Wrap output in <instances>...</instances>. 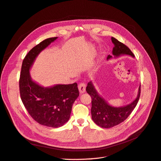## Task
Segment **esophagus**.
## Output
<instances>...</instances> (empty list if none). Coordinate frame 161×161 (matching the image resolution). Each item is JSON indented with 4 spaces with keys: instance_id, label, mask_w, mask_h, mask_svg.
Segmentation results:
<instances>
[{
    "instance_id": "1",
    "label": "esophagus",
    "mask_w": 161,
    "mask_h": 161,
    "mask_svg": "<svg viewBox=\"0 0 161 161\" xmlns=\"http://www.w3.org/2000/svg\"><path fill=\"white\" fill-rule=\"evenodd\" d=\"M78 89L80 94H83L85 92V89H86V85H85V83H81L78 85Z\"/></svg>"
}]
</instances>
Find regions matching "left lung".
<instances>
[{
    "label": "left lung",
    "mask_w": 161,
    "mask_h": 161,
    "mask_svg": "<svg viewBox=\"0 0 161 161\" xmlns=\"http://www.w3.org/2000/svg\"><path fill=\"white\" fill-rule=\"evenodd\" d=\"M111 41L114 45L112 52L114 57L109 55L107 60L108 61L113 58H116L122 55L135 58L133 52L124 44L114 37H111ZM86 91L92 98L91 116L93 122L101 127L110 128L124 122L135 109L140 98L141 85L138 87L136 98L130 103L120 107L110 105L99 94L92 81L87 83Z\"/></svg>",
    "instance_id": "left-lung-1"
}]
</instances>
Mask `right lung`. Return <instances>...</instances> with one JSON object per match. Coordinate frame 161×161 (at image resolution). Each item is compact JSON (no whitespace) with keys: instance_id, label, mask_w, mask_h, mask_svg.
<instances>
[{"instance_id":"obj_1","label":"right lung","mask_w":161,"mask_h":161,"mask_svg":"<svg viewBox=\"0 0 161 161\" xmlns=\"http://www.w3.org/2000/svg\"><path fill=\"white\" fill-rule=\"evenodd\" d=\"M58 38L42 41L28 53L19 80L20 98L28 113L39 124L50 127H59L69 121L72 105L80 94L76 83L45 87L31 77L30 71L37 57Z\"/></svg>"}]
</instances>
